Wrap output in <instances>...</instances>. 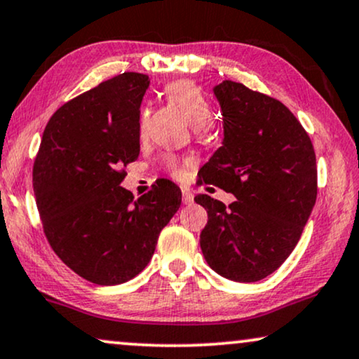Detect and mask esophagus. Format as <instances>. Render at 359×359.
Masks as SVG:
<instances>
[{
  "mask_svg": "<svg viewBox=\"0 0 359 359\" xmlns=\"http://www.w3.org/2000/svg\"><path fill=\"white\" fill-rule=\"evenodd\" d=\"M182 202L185 205L194 203V194L190 192V189H187V187H182Z\"/></svg>",
  "mask_w": 359,
  "mask_h": 359,
  "instance_id": "34e87169",
  "label": "esophagus"
}]
</instances>
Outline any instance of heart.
<instances>
[{"mask_svg": "<svg viewBox=\"0 0 359 359\" xmlns=\"http://www.w3.org/2000/svg\"><path fill=\"white\" fill-rule=\"evenodd\" d=\"M165 97L184 113L187 121L192 124L194 128H197L198 133H205L208 130V124L212 123L213 118V109L212 104L208 102V98L205 97V93L197 87V85L189 82V80H177V82H172L165 87ZM146 119L147 109H142L140 121L141 133L144 131ZM164 165L170 174L180 175L179 162H177L174 156H165Z\"/></svg>", "mask_w": 359, "mask_h": 359, "instance_id": "obj_1", "label": "heart"}]
</instances>
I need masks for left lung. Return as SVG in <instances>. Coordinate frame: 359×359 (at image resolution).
Masks as SVG:
<instances>
[{"instance_id":"1","label":"left lung","mask_w":359,"mask_h":359,"mask_svg":"<svg viewBox=\"0 0 359 359\" xmlns=\"http://www.w3.org/2000/svg\"><path fill=\"white\" fill-rule=\"evenodd\" d=\"M223 142L200 169V184L233 194L229 207L197 195L208 213L200 246L208 266L236 283H256L287 259L317 200V162L302 124L284 107L243 83L213 88Z\"/></svg>"}]
</instances>
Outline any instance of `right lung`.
Instances as JSON below:
<instances>
[{
  "label": "right lung",
  "mask_w": 359,
  "mask_h": 359,
  "mask_svg": "<svg viewBox=\"0 0 359 359\" xmlns=\"http://www.w3.org/2000/svg\"><path fill=\"white\" fill-rule=\"evenodd\" d=\"M149 76L126 72L52 114L32 185L47 241L80 277L116 285L140 274L182 202L162 180L135 200L123 169L140 156V108Z\"/></svg>",
  "instance_id": "add662e5"
}]
</instances>
